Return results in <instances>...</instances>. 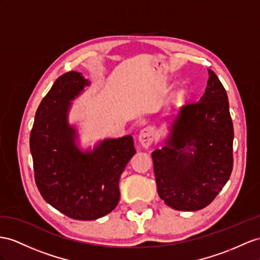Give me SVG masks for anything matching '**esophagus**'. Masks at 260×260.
<instances>
[{
	"instance_id": "esophagus-1",
	"label": "esophagus",
	"mask_w": 260,
	"mask_h": 260,
	"mask_svg": "<svg viewBox=\"0 0 260 260\" xmlns=\"http://www.w3.org/2000/svg\"><path fill=\"white\" fill-rule=\"evenodd\" d=\"M138 141L141 143V145L145 148H148L149 146L154 143L155 141V131L150 126H147L145 127L139 133L138 136Z\"/></svg>"
}]
</instances>
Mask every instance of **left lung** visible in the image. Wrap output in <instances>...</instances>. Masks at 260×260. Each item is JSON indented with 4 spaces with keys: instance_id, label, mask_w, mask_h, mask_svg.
Wrapping results in <instances>:
<instances>
[{
    "instance_id": "1",
    "label": "left lung",
    "mask_w": 260,
    "mask_h": 260,
    "mask_svg": "<svg viewBox=\"0 0 260 260\" xmlns=\"http://www.w3.org/2000/svg\"><path fill=\"white\" fill-rule=\"evenodd\" d=\"M208 71L203 96L182 106L166 145L151 154L158 194L179 211L208 206L233 170L234 129L228 94L215 73Z\"/></svg>"
}]
</instances>
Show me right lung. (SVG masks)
<instances>
[{
	"instance_id": "add662e5",
	"label": "right lung",
	"mask_w": 260,
	"mask_h": 260,
	"mask_svg": "<svg viewBox=\"0 0 260 260\" xmlns=\"http://www.w3.org/2000/svg\"><path fill=\"white\" fill-rule=\"evenodd\" d=\"M89 84L80 72L59 77L38 106L29 136L42 197L62 214L80 221L100 218L115 209L119 177L136 154L131 135L104 139L93 150L79 149L68 112L72 100Z\"/></svg>"
}]
</instances>
